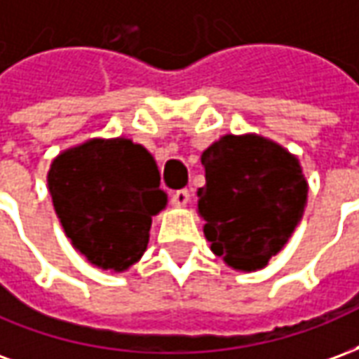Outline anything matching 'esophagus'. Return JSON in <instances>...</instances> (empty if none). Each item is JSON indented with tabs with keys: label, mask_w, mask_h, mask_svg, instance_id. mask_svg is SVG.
I'll list each match as a JSON object with an SVG mask.
<instances>
[{
	"label": "esophagus",
	"mask_w": 359,
	"mask_h": 359,
	"mask_svg": "<svg viewBox=\"0 0 359 359\" xmlns=\"http://www.w3.org/2000/svg\"><path fill=\"white\" fill-rule=\"evenodd\" d=\"M188 200H190V192H188L187 188L175 190V192H172V196H171V202L175 203V205H179V208L187 205Z\"/></svg>",
	"instance_id": "34e87169"
}]
</instances>
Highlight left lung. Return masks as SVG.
Masks as SVG:
<instances>
[{
  "label": "left lung",
  "instance_id": "1",
  "mask_svg": "<svg viewBox=\"0 0 359 359\" xmlns=\"http://www.w3.org/2000/svg\"><path fill=\"white\" fill-rule=\"evenodd\" d=\"M198 210L213 254L234 269L267 265L304 213L308 184L298 159L259 136L226 134L202 154Z\"/></svg>",
  "mask_w": 359,
  "mask_h": 359
}]
</instances>
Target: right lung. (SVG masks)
<instances>
[{
    "label": "right lung",
    "instance_id": "right-lung-1",
    "mask_svg": "<svg viewBox=\"0 0 359 359\" xmlns=\"http://www.w3.org/2000/svg\"><path fill=\"white\" fill-rule=\"evenodd\" d=\"M148 149L126 138L90 140L51 163L53 208L74 248L102 269L125 271L146 252L151 215L163 210Z\"/></svg>",
    "mask_w": 359,
    "mask_h": 359
}]
</instances>
